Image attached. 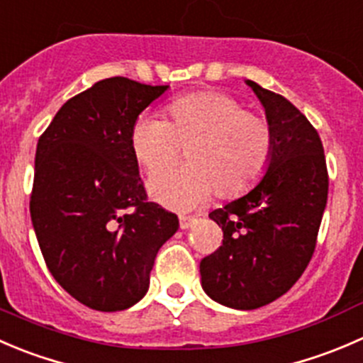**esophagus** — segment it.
Here are the masks:
<instances>
[{"label": "esophagus", "instance_id": "esophagus-1", "mask_svg": "<svg viewBox=\"0 0 363 363\" xmlns=\"http://www.w3.org/2000/svg\"><path fill=\"white\" fill-rule=\"evenodd\" d=\"M194 222H196V217H186V215H180V228L182 229L192 228Z\"/></svg>", "mask_w": 363, "mask_h": 363}]
</instances>
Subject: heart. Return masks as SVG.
Instances as JSON below:
<instances>
[{"label": "heart", "mask_w": 363, "mask_h": 363, "mask_svg": "<svg viewBox=\"0 0 363 363\" xmlns=\"http://www.w3.org/2000/svg\"><path fill=\"white\" fill-rule=\"evenodd\" d=\"M171 121L143 114L130 130V146L146 171H157L189 146L190 164L153 174L148 190L173 210H192L217 190L231 197L245 192L267 171L274 146L272 127L233 96L201 91L180 96L167 107Z\"/></svg>", "instance_id": "1"}]
</instances>
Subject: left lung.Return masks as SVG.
<instances>
[{
  "mask_svg": "<svg viewBox=\"0 0 363 363\" xmlns=\"http://www.w3.org/2000/svg\"><path fill=\"white\" fill-rule=\"evenodd\" d=\"M274 134L267 173L254 189L217 208L224 233L218 250L199 264L201 286L217 303L252 311L291 289L315 249L328 197L321 139L282 95L247 79Z\"/></svg>",
  "mask_w": 363,
  "mask_h": 363,
  "instance_id": "8db88e82",
  "label": "left lung"
}]
</instances>
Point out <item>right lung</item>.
Returning <instances> with one entry per match:
<instances>
[{
	"mask_svg": "<svg viewBox=\"0 0 363 363\" xmlns=\"http://www.w3.org/2000/svg\"><path fill=\"white\" fill-rule=\"evenodd\" d=\"M167 88L102 79L67 100L38 139L35 235L56 282L95 311L138 303L157 252L180 225L177 215L146 203L130 146L132 125Z\"/></svg>",
	"mask_w": 363,
	"mask_h": 363,
	"instance_id": "right-lung-1",
	"label": "right lung"
}]
</instances>
